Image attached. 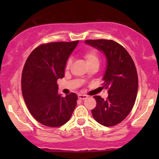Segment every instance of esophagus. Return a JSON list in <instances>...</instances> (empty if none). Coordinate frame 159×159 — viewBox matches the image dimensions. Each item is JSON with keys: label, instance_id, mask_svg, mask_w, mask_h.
I'll return each instance as SVG.
<instances>
[{"label": "esophagus", "instance_id": "esophagus-1", "mask_svg": "<svg viewBox=\"0 0 159 159\" xmlns=\"http://www.w3.org/2000/svg\"><path fill=\"white\" fill-rule=\"evenodd\" d=\"M78 98L81 99V100H85V99L88 98L87 95H84V94H78Z\"/></svg>", "mask_w": 159, "mask_h": 159}]
</instances>
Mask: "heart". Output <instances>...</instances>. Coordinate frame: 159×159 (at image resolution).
Instances as JSON below:
<instances>
[{"instance_id": "1", "label": "heart", "mask_w": 159, "mask_h": 159, "mask_svg": "<svg viewBox=\"0 0 159 159\" xmlns=\"http://www.w3.org/2000/svg\"><path fill=\"white\" fill-rule=\"evenodd\" d=\"M84 58H85L86 63L88 65H99V57L98 53L96 52L94 50H91V51H87L86 53H84ZM71 64V60L68 59L66 62V65H65V68L66 69H68Z\"/></svg>"}]
</instances>
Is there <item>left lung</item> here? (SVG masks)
<instances>
[{
	"mask_svg": "<svg viewBox=\"0 0 159 159\" xmlns=\"http://www.w3.org/2000/svg\"><path fill=\"white\" fill-rule=\"evenodd\" d=\"M86 44L102 51L106 68L102 89H108L106 100L94 96L97 105L91 110L93 118L104 126L119 124L129 115L137 95L138 75L132 58L121 44L111 40H87Z\"/></svg>",
	"mask_w": 159,
	"mask_h": 159,
	"instance_id": "obj_1",
	"label": "left lung"
}]
</instances>
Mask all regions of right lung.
I'll return each instance as SVG.
<instances>
[{
	"instance_id": "add662e5",
	"label": "right lung",
	"mask_w": 159,
	"mask_h": 159,
	"mask_svg": "<svg viewBox=\"0 0 159 159\" xmlns=\"http://www.w3.org/2000/svg\"><path fill=\"white\" fill-rule=\"evenodd\" d=\"M78 44V41L41 44L30 53L25 62L22 94L32 116L44 125H63L76 107L78 95L70 93L62 97L58 94L57 81L65 76L67 61Z\"/></svg>"
}]
</instances>
